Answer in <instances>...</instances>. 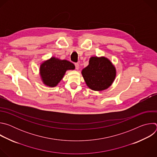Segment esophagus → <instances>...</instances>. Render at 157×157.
Returning a JSON list of instances; mask_svg holds the SVG:
<instances>
[{
    "label": "esophagus",
    "instance_id": "1",
    "mask_svg": "<svg viewBox=\"0 0 157 157\" xmlns=\"http://www.w3.org/2000/svg\"><path fill=\"white\" fill-rule=\"evenodd\" d=\"M75 67H76V69L77 70H79V64L78 63H75Z\"/></svg>",
    "mask_w": 157,
    "mask_h": 157
}]
</instances>
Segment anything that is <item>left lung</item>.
Listing matches in <instances>:
<instances>
[{
	"mask_svg": "<svg viewBox=\"0 0 157 157\" xmlns=\"http://www.w3.org/2000/svg\"><path fill=\"white\" fill-rule=\"evenodd\" d=\"M81 74L89 88L101 91L107 89L113 83L116 76V69L108 58L92 56Z\"/></svg>",
	"mask_w": 157,
	"mask_h": 157,
	"instance_id": "1",
	"label": "left lung"
}]
</instances>
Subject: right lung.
<instances>
[{"label": "right lung", "instance_id": "right-lung-1", "mask_svg": "<svg viewBox=\"0 0 157 157\" xmlns=\"http://www.w3.org/2000/svg\"><path fill=\"white\" fill-rule=\"evenodd\" d=\"M75 69V66L70 61L52 57L41 64L40 75L44 84L53 87L61 81L67 70Z\"/></svg>", "mask_w": 157, "mask_h": 157}]
</instances>
